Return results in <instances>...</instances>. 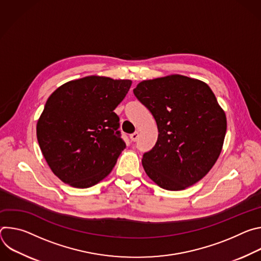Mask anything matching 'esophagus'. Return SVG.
<instances>
[{
  "label": "esophagus",
  "mask_w": 261,
  "mask_h": 261,
  "mask_svg": "<svg viewBox=\"0 0 261 261\" xmlns=\"http://www.w3.org/2000/svg\"><path fill=\"white\" fill-rule=\"evenodd\" d=\"M138 132H134V133H132V134H130V138H131V140H133V141H136L137 139H138Z\"/></svg>",
  "instance_id": "obj_1"
}]
</instances>
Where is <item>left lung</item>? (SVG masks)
Masks as SVG:
<instances>
[{
  "instance_id": "8db88e82",
  "label": "left lung",
  "mask_w": 261,
  "mask_h": 261,
  "mask_svg": "<svg viewBox=\"0 0 261 261\" xmlns=\"http://www.w3.org/2000/svg\"><path fill=\"white\" fill-rule=\"evenodd\" d=\"M133 93L152 113L159 132L155 146L141 160L148 177L170 191L200 180L219 158L227 128L211 88L173 74L143 81Z\"/></svg>"
}]
</instances>
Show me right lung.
<instances>
[{"label": "right lung", "mask_w": 261, "mask_h": 261, "mask_svg": "<svg viewBox=\"0 0 261 261\" xmlns=\"http://www.w3.org/2000/svg\"><path fill=\"white\" fill-rule=\"evenodd\" d=\"M132 82L87 76L58 88L37 123V139L53 172L89 188L106 177L126 147L116 107Z\"/></svg>", "instance_id": "add662e5"}]
</instances>
